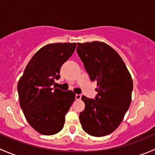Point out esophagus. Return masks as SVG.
I'll list each match as a JSON object with an SVG mask.
<instances>
[{
	"label": "esophagus",
	"mask_w": 155,
	"mask_h": 155,
	"mask_svg": "<svg viewBox=\"0 0 155 155\" xmlns=\"http://www.w3.org/2000/svg\"><path fill=\"white\" fill-rule=\"evenodd\" d=\"M82 97V95L81 94H76V101H79Z\"/></svg>",
	"instance_id": "1"
}]
</instances>
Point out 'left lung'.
I'll use <instances>...</instances> for the list:
<instances>
[{"mask_svg":"<svg viewBox=\"0 0 155 155\" xmlns=\"http://www.w3.org/2000/svg\"><path fill=\"white\" fill-rule=\"evenodd\" d=\"M76 51L92 82L96 81L95 99L82 97L85 104L79 114L82 127L93 137L113 132L122 121L131 103L133 79L115 50L105 43H78Z\"/></svg>","mask_w":155,"mask_h":155,"instance_id":"obj_1","label":"left lung"}]
</instances>
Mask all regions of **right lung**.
Wrapping results in <instances>:
<instances>
[{"mask_svg":"<svg viewBox=\"0 0 155 155\" xmlns=\"http://www.w3.org/2000/svg\"><path fill=\"white\" fill-rule=\"evenodd\" d=\"M76 43L46 45L35 53L18 80L20 107L29 124L43 135H54L64 127L65 115L76 94L52 88L60 68L73 54Z\"/></svg>","mask_w":155,"mask_h":155,"instance_id":"1","label":"right lung"}]
</instances>
